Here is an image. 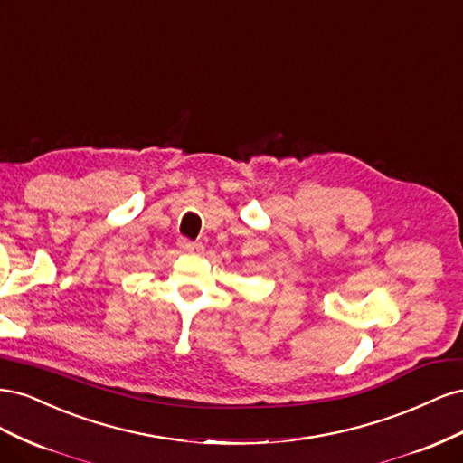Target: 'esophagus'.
<instances>
[{"mask_svg":"<svg viewBox=\"0 0 463 463\" xmlns=\"http://www.w3.org/2000/svg\"><path fill=\"white\" fill-rule=\"evenodd\" d=\"M179 247L184 249V250H187V253H193V255H201L203 250H204L203 243L189 241V240H185V237H181V240H179Z\"/></svg>","mask_w":463,"mask_h":463,"instance_id":"34e87169","label":"esophagus"}]
</instances>
